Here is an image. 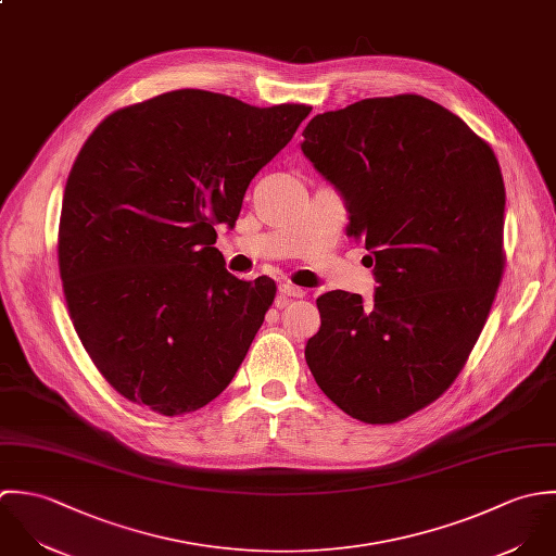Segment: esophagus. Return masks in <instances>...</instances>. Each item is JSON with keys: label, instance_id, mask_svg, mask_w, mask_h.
<instances>
[{"label": "esophagus", "instance_id": "1", "mask_svg": "<svg viewBox=\"0 0 556 556\" xmlns=\"http://www.w3.org/2000/svg\"><path fill=\"white\" fill-rule=\"evenodd\" d=\"M279 292L283 296H290V299H303L305 296V290L299 288V286H292V283H279Z\"/></svg>", "mask_w": 556, "mask_h": 556}]
</instances>
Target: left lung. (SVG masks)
Returning a JSON list of instances; mask_svg holds the SVG:
<instances>
[{"label":"left lung","instance_id":"left-lung-1","mask_svg":"<svg viewBox=\"0 0 556 556\" xmlns=\"http://www.w3.org/2000/svg\"><path fill=\"white\" fill-rule=\"evenodd\" d=\"M303 154L341 193L376 294L316 303L307 365L365 424H395L441 397L464 367L503 277L505 187L492 148L443 105L400 94L318 113Z\"/></svg>","mask_w":556,"mask_h":556}]
</instances>
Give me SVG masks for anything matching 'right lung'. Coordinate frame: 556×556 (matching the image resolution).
<instances>
[{
    "instance_id": "right-lung-1",
    "label": "right lung",
    "mask_w": 556,
    "mask_h": 556,
    "mask_svg": "<svg viewBox=\"0 0 556 556\" xmlns=\"http://www.w3.org/2000/svg\"><path fill=\"white\" fill-rule=\"evenodd\" d=\"M309 112L174 90L112 113L84 143L60 275L75 331L126 400L174 417L231 382L277 288L225 270L215 225L236 223L249 182Z\"/></svg>"
}]
</instances>
